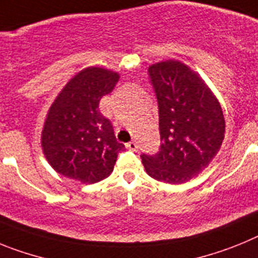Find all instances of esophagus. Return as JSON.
<instances>
[{"instance_id": "esophagus-1", "label": "esophagus", "mask_w": 258, "mask_h": 258, "mask_svg": "<svg viewBox=\"0 0 258 258\" xmlns=\"http://www.w3.org/2000/svg\"><path fill=\"white\" fill-rule=\"evenodd\" d=\"M125 146H126V149L131 150V151H137V149H138V145H137L136 142H129Z\"/></svg>"}]
</instances>
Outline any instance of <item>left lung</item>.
<instances>
[{
    "mask_svg": "<svg viewBox=\"0 0 258 258\" xmlns=\"http://www.w3.org/2000/svg\"><path fill=\"white\" fill-rule=\"evenodd\" d=\"M149 76L159 106L161 145L141 155L150 177L183 183L197 177L220 151L225 118L220 102L202 77L179 60L152 64Z\"/></svg>",
    "mask_w": 258,
    "mask_h": 258,
    "instance_id": "obj_1",
    "label": "left lung"
}]
</instances>
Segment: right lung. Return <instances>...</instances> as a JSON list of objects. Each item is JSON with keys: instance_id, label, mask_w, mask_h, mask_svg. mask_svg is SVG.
Wrapping results in <instances>:
<instances>
[{"instance_id": "right-lung-1", "label": "right lung", "mask_w": 258, "mask_h": 258, "mask_svg": "<svg viewBox=\"0 0 258 258\" xmlns=\"http://www.w3.org/2000/svg\"><path fill=\"white\" fill-rule=\"evenodd\" d=\"M118 77L106 68H84L52 102L41 145L46 160L59 174L81 183H95L112 173L125 146L116 141L112 124L99 112V102L112 92Z\"/></svg>"}]
</instances>
